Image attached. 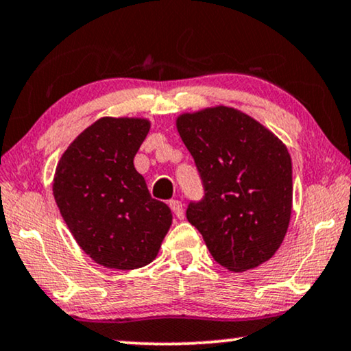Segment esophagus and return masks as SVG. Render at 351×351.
<instances>
[{"label": "esophagus", "instance_id": "1", "mask_svg": "<svg viewBox=\"0 0 351 351\" xmlns=\"http://www.w3.org/2000/svg\"><path fill=\"white\" fill-rule=\"evenodd\" d=\"M170 208L171 212L175 213L176 218H183L184 217V210H183V204L180 202V200H170Z\"/></svg>", "mask_w": 351, "mask_h": 351}]
</instances>
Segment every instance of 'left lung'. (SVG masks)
Listing matches in <instances>:
<instances>
[{"label":"left lung","instance_id":"8db88e82","mask_svg":"<svg viewBox=\"0 0 351 351\" xmlns=\"http://www.w3.org/2000/svg\"><path fill=\"white\" fill-rule=\"evenodd\" d=\"M176 128L205 193L188 205L186 217L215 261L234 273L268 261L291 221L287 147L255 119L226 106L180 115Z\"/></svg>","mask_w":351,"mask_h":351}]
</instances>
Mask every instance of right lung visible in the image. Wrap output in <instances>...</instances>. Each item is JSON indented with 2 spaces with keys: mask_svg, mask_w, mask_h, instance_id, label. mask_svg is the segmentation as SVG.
Segmentation results:
<instances>
[{
  "mask_svg": "<svg viewBox=\"0 0 351 351\" xmlns=\"http://www.w3.org/2000/svg\"><path fill=\"white\" fill-rule=\"evenodd\" d=\"M146 119L102 117L62 154L53 194L77 244L97 265L136 269L156 258L171 226L167 204L151 197L133 158Z\"/></svg>",
  "mask_w": 351,
  "mask_h": 351,
  "instance_id": "obj_1",
  "label": "right lung"
}]
</instances>
